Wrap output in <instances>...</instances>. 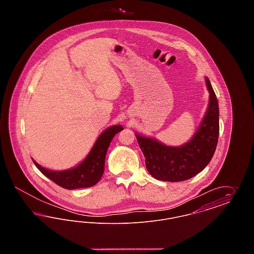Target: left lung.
<instances>
[{"label":"left lung","instance_id":"obj_1","mask_svg":"<svg viewBox=\"0 0 254 254\" xmlns=\"http://www.w3.org/2000/svg\"><path fill=\"white\" fill-rule=\"evenodd\" d=\"M205 82L210 93L208 109L190 142L172 147L136 135L145 156L146 169L155 179L168 182L188 180L205 169L213 156L219 136V107L208 78H205Z\"/></svg>","mask_w":254,"mask_h":254}]
</instances>
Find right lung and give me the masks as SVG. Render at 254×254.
Returning <instances> with one entry per match:
<instances>
[{"instance_id":"right-lung-1","label":"right lung","mask_w":254,"mask_h":254,"mask_svg":"<svg viewBox=\"0 0 254 254\" xmlns=\"http://www.w3.org/2000/svg\"><path fill=\"white\" fill-rule=\"evenodd\" d=\"M121 130L122 126H113L106 129L98 138L87 157L75 169L52 171L42 168L35 161L33 162L44 175L64 189L75 190L92 187L96 185L104 173L106 154L112 138Z\"/></svg>"}]
</instances>
